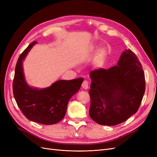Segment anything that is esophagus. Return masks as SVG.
Returning a JSON list of instances; mask_svg holds the SVG:
<instances>
[{"mask_svg": "<svg viewBox=\"0 0 157 157\" xmlns=\"http://www.w3.org/2000/svg\"><path fill=\"white\" fill-rule=\"evenodd\" d=\"M82 87L85 90L88 88V82L87 81V80H84L82 84Z\"/></svg>", "mask_w": 157, "mask_h": 157, "instance_id": "34e87169", "label": "esophagus"}]
</instances>
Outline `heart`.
I'll list each match as a JSON object with an SVG mask.
<instances>
[{
	"mask_svg": "<svg viewBox=\"0 0 157 157\" xmlns=\"http://www.w3.org/2000/svg\"><path fill=\"white\" fill-rule=\"evenodd\" d=\"M106 58H107V50L104 48H101L99 50H98L94 58V65L98 68L102 67L103 65L105 64Z\"/></svg>",
	"mask_w": 157,
	"mask_h": 157,
	"instance_id": "1",
	"label": "heart"
}]
</instances>
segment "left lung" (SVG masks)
Returning <instances> with one entry per match:
<instances>
[{"mask_svg": "<svg viewBox=\"0 0 157 157\" xmlns=\"http://www.w3.org/2000/svg\"><path fill=\"white\" fill-rule=\"evenodd\" d=\"M142 65L131 50L122 52L117 65L90 72L89 115L101 125L126 121L140 106L145 90Z\"/></svg>", "mask_w": 157, "mask_h": 157, "instance_id": "1", "label": "left lung"}]
</instances>
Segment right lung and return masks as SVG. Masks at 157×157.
<instances>
[{
	"label": "right lung",
	"mask_w": 157,
	"mask_h": 157,
	"mask_svg": "<svg viewBox=\"0 0 157 157\" xmlns=\"http://www.w3.org/2000/svg\"><path fill=\"white\" fill-rule=\"evenodd\" d=\"M36 43V41L33 42L19 57L13 80V94L27 118L42 124H54L63 118L69 99L78 91L84 78L60 80L43 89L30 87L25 80L22 64Z\"/></svg>",
	"instance_id": "right-lung-1"
}]
</instances>
